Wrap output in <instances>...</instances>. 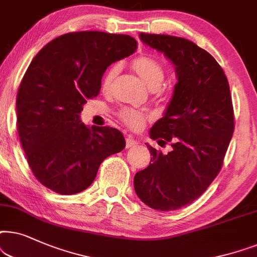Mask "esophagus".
<instances>
[{"mask_svg": "<svg viewBox=\"0 0 257 257\" xmlns=\"http://www.w3.org/2000/svg\"><path fill=\"white\" fill-rule=\"evenodd\" d=\"M136 145H138V141H136V140L133 138L125 139V148H133V147H135Z\"/></svg>", "mask_w": 257, "mask_h": 257, "instance_id": "34e87169", "label": "esophagus"}]
</instances>
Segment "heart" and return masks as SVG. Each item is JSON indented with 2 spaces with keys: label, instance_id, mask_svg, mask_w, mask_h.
<instances>
[{
  "label": "heart",
  "instance_id": "b5f03b06",
  "mask_svg": "<svg viewBox=\"0 0 257 257\" xmlns=\"http://www.w3.org/2000/svg\"><path fill=\"white\" fill-rule=\"evenodd\" d=\"M132 68L140 78L148 85L150 89H157L163 82L164 68L162 63L150 55H140L132 62ZM119 71L118 64H114L107 70L101 82V88L103 91L110 90L116 75ZM118 117L125 125L133 129L142 128L147 119L150 118L148 112L136 110L133 108H123L118 111Z\"/></svg>",
  "mask_w": 257,
  "mask_h": 257
}]
</instances>
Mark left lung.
<instances>
[{
	"label": "left lung",
	"mask_w": 257,
	"mask_h": 257,
	"mask_svg": "<svg viewBox=\"0 0 257 257\" xmlns=\"http://www.w3.org/2000/svg\"><path fill=\"white\" fill-rule=\"evenodd\" d=\"M146 44L176 66L177 83L150 138L173 147L166 155L149 148V166L134 177L143 203L176 210L202 195L223 164L234 133V108L223 69L207 50L182 37L140 34Z\"/></svg>",
	"instance_id": "obj_1"
}]
</instances>
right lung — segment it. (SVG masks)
Wrapping results in <instances>:
<instances>
[{
    "mask_svg": "<svg viewBox=\"0 0 257 257\" xmlns=\"http://www.w3.org/2000/svg\"><path fill=\"white\" fill-rule=\"evenodd\" d=\"M136 49L129 35L75 32L50 41L30 62L16 96L17 132L30 169L48 189H87L102 161L124 148L121 132L87 126L80 112L100 94L105 69Z\"/></svg>",
    "mask_w": 257,
    "mask_h": 257,
    "instance_id": "right-lung-1",
    "label": "right lung"
}]
</instances>
